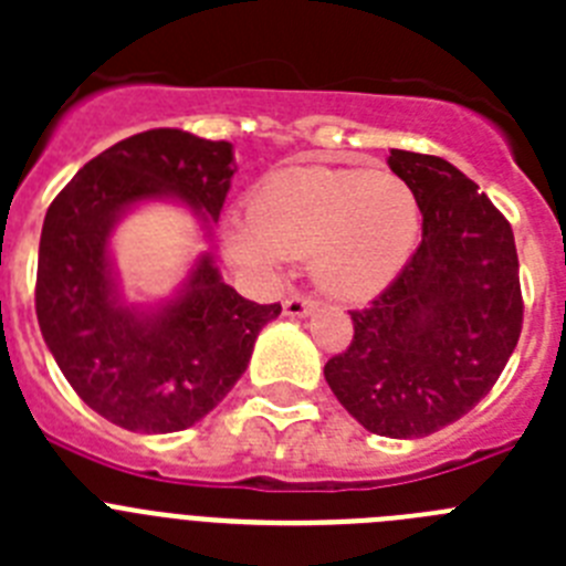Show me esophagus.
Wrapping results in <instances>:
<instances>
[{
  "instance_id": "obj_1",
  "label": "esophagus",
  "mask_w": 566,
  "mask_h": 566,
  "mask_svg": "<svg viewBox=\"0 0 566 566\" xmlns=\"http://www.w3.org/2000/svg\"><path fill=\"white\" fill-rule=\"evenodd\" d=\"M314 308H317V303H314L312 297H289L286 303H283V314H286V317H308Z\"/></svg>"
}]
</instances>
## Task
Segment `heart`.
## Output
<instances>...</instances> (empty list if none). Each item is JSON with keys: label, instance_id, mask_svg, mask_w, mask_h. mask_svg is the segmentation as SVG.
I'll use <instances>...</instances> for the list:
<instances>
[{"label": "heart", "instance_id": "obj_1", "mask_svg": "<svg viewBox=\"0 0 566 566\" xmlns=\"http://www.w3.org/2000/svg\"><path fill=\"white\" fill-rule=\"evenodd\" d=\"M419 232L417 192L399 175L308 164L266 175L249 214L227 218L223 247L260 277H277L289 258L312 254L323 292L368 300L405 272Z\"/></svg>", "mask_w": 566, "mask_h": 566}]
</instances>
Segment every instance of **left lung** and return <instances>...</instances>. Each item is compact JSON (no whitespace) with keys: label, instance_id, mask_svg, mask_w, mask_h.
<instances>
[{"label":"left lung","instance_id":"left-lung-1","mask_svg":"<svg viewBox=\"0 0 566 566\" xmlns=\"http://www.w3.org/2000/svg\"><path fill=\"white\" fill-rule=\"evenodd\" d=\"M388 167L417 192L422 243L371 306L326 382L365 431L419 439L488 397L522 334L513 229L488 195L437 155L391 149Z\"/></svg>","mask_w":566,"mask_h":566}]
</instances>
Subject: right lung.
<instances>
[{
    "label": "right lung",
    "instance_id": "right-lung-1",
    "mask_svg": "<svg viewBox=\"0 0 566 566\" xmlns=\"http://www.w3.org/2000/svg\"><path fill=\"white\" fill-rule=\"evenodd\" d=\"M234 147L184 129H147L84 164L44 214L36 317L73 391L118 428L184 431L221 402L280 303L240 297L212 252L169 297L127 300L113 234L144 203L184 207L212 238L232 187Z\"/></svg>",
    "mask_w": 566,
    "mask_h": 566
}]
</instances>
